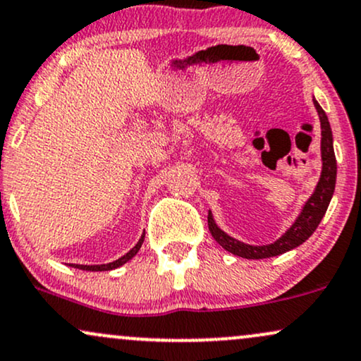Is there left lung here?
<instances>
[{"mask_svg": "<svg viewBox=\"0 0 361 361\" xmlns=\"http://www.w3.org/2000/svg\"><path fill=\"white\" fill-rule=\"evenodd\" d=\"M312 102H314L316 111H318L321 123V161H323L321 176L314 192H312L311 197L307 198V202L305 203V207H302L298 219L294 220V224L282 233V237L267 245L244 244V242L230 237L228 233H225L224 230L215 224L212 212H208V228H210L212 237H214L225 250H228L230 254L238 255V257L244 259H267L274 257V255L284 254V252H288L290 249H296L298 245H301L302 242H306L307 238L312 235V232L318 228L321 219L326 214L328 205L329 202H331V197L334 193V185H336V158H334L333 133L326 112L321 109V106L316 99Z\"/></svg>", "mask_w": 361, "mask_h": 361, "instance_id": "left-lung-1", "label": "left lung"}]
</instances>
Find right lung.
I'll list each match as a JSON object with an SVG mask.
<instances>
[{"label":"right lung","mask_w":361,"mask_h":361,"mask_svg":"<svg viewBox=\"0 0 361 361\" xmlns=\"http://www.w3.org/2000/svg\"><path fill=\"white\" fill-rule=\"evenodd\" d=\"M142 242H145V233H142L141 238H139V242L136 245L133 247L131 250L128 252V254L123 255V257H119L117 260H114V262H109V264H99V266H84V264H68L71 267H75V269H82V271H92V272H97V271H112V269H117L121 266H124L128 260H131L134 255L137 254L139 249H141Z\"/></svg>","instance_id":"add662e5"}]
</instances>
